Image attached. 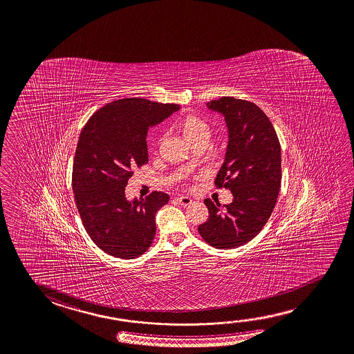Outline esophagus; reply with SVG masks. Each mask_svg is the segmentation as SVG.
I'll return each mask as SVG.
<instances>
[{
  "label": "esophagus",
  "mask_w": 354,
  "mask_h": 354,
  "mask_svg": "<svg viewBox=\"0 0 354 354\" xmlns=\"http://www.w3.org/2000/svg\"><path fill=\"white\" fill-rule=\"evenodd\" d=\"M176 200H178V203H179L180 205H183V206H189V205L192 203V198L189 196H178L176 197Z\"/></svg>",
  "instance_id": "obj_1"
}]
</instances>
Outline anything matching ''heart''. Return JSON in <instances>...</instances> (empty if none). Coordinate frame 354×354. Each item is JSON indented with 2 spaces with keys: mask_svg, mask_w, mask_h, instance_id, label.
<instances>
[{
  "mask_svg": "<svg viewBox=\"0 0 354 354\" xmlns=\"http://www.w3.org/2000/svg\"><path fill=\"white\" fill-rule=\"evenodd\" d=\"M180 129L185 140L192 145L195 140L209 138V124L200 117L186 116L180 122Z\"/></svg>",
  "mask_w": 354,
  "mask_h": 354,
  "instance_id": "heart-1",
  "label": "heart"
}]
</instances>
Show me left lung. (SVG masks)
<instances>
[{"label": "left lung", "mask_w": 354, "mask_h": 354, "mask_svg": "<svg viewBox=\"0 0 354 354\" xmlns=\"http://www.w3.org/2000/svg\"><path fill=\"white\" fill-rule=\"evenodd\" d=\"M207 107L226 118L230 140L214 186L231 190L233 201L221 209L220 203L206 198L209 218L198 233L214 248L232 250L261 232L275 207L281 149L272 122L253 102L223 96Z\"/></svg>", "instance_id": "8db88e82"}]
</instances>
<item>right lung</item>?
Returning a JSON list of instances; mask_svg holds the SVG:
<instances>
[{
	"mask_svg": "<svg viewBox=\"0 0 354 354\" xmlns=\"http://www.w3.org/2000/svg\"><path fill=\"white\" fill-rule=\"evenodd\" d=\"M179 109L145 99L116 100L96 111L82 128L71 183L82 225L104 253L134 259L151 247L156 214L169 195L153 192L131 203L124 187L134 169L148 162V128Z\"/></svg>",
	"mask_w": 354,
	"mask_h": 354,
	"instance_id": "obj_1",
	"label": "right lung"
}]
</instances>
